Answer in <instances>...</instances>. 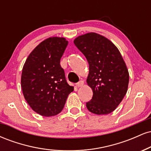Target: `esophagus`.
Wrapping results in <instances>:
<instances>
[{
	"instance_id": "esophagus-1",
	"label": "esophagus",
	"mask_w": 151,
	"mask_h": 151,
	"mask_svg": "<svg viewBox=\"0 0 151 151\" xmlns=\"http://www.w3.org/2000/svg\"><path fill=\"white\" fill-rule=\"evenodd\" d=\"M83 85H84V81H83L82 80L79 81V82L76 84V86H77V87H81V86H82Z\"/></svg>"
}]
</instances>
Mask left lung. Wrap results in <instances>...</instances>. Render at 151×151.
Wrapping results in <instances>:
<instances>
[{
	"instance_id": "obj_1",
	"label": "left lung",
	"mask_w": 151,
	"mask_h": 151,
	"mask_svg": "<svg viewBox=\"0 0 151 151\" xmlns=\"http://www.w3.org/2000/svg\"><path fill=\"white\" fill-rule=\"evenodd\" d=\"M89 65L86 83L93 91L86 108L97 115L114 111L125 96L129 74L120 52L113 42L101 35L89 32L74 40Z\"/></svg>"
}]
</instances>
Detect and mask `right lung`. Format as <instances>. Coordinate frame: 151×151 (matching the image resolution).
Segmentation results:
<instances>
[{"label": "right lung", "instance_id": "right-lung-1", "mask_svg": "<svg viewBox=\"0 0 151 151\" xmlns=\"http://www.w3.org/2000/svg\"><path fill=\"white\" fill-rule=\"evenodd\" d=\"M67 45L65 37L47 38L31 52L23 65V96L31 109L43 116L60 113L74 90V86L67 84L60 65Z\"/></svg>", "mask_w": 151, "mask_h": 151}]
</instances>
